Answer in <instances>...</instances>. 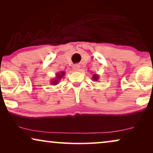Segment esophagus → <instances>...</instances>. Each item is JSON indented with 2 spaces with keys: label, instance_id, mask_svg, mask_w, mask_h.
Wrapping results in <instances>:
<instances>
[{
  "label": "esophagus",
  "instance_id": "obj_1",
  "mask_svg": "<svg viewBox=\"0 0 153 153\" xmlns=\"http://www.w3.org/2000/svg\"><path fill=\"white\" fill-rule=\"evenodd\" d=\"M79 68H80V67H79V65H74L73 66V70L75 71H78L79 70Z\"/></svg>",
  "mask_w": 153,
  "mask_h": 153
}]
</instances>
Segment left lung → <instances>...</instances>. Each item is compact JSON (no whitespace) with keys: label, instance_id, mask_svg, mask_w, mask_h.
<instances>
[{"label":"left lung","instance_id":"left-lung-1","mask_svg":"<svg viewBox=\"0 0 153 153\" xmlns=\"http://www.w3.org/2000/svg\"><path fill=\"white\" fill-rule=\"evenodd\" d=\"M93 79L94 80H95V81H97V79H98V76H97V75H96V74L93 75Z\"/></svg>","mask_w":153,"mask_h":153}]
</instances>
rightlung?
I'll return each instance as SVG.
<instances>
[{
    "label": "right lung",
    "mask_w": 153,
    "mask_h": 153,
    "mask_svg": "<svg viewBox=\"0 0 153 153\" xmlns=\"http://www.w3.org/2000/svg\"><path fill=\"white\" fill-rule=\"evenodd\" d=\"M65 75V72H60V74H57V78H56V80H54V81H52V83L53 84H57L58 81L60 80V78H62V76H64Z\"/></svg>",
    "instance_id": "add662e5"
}]
</instances>
